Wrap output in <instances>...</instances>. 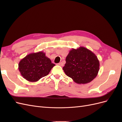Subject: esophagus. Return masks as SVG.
I'll return each instance as SVG.
<instances>
[{
	"label": "esophagus",
	"instance_id": "obj_1",
	"mask_svg": "<svg viewBox=\"0 0 122 122\" xmlns=\"http://www.w3.org/2000/svg\"><path fill=\"white\" fill-rule=\"evenodd\" d=\"M58 65H59V66H61V67H62V66H64V64H63V63H62V62H60V63L59 64H58Z\"/></svg>",
	"mask_w": 122,
	"mask_h": 122
}]
</instances>
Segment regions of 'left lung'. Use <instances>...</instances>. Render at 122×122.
Returning <instances> with one entry per match:
<instances>
[{"label":"left lung","instance_id":"1","mask_svg":"<svg viewBox=\"0 0 122 122\" xmlns=\"http://www.w3.org/2000/svg\"><path fill=\"white\" fill-rule=\"evenodd\" d=\"M63 70L66 75L78 84H86L96 78L100 63L96 55L84 47L73 48L66 58Z\"/></svg>","mask_w":122,"mask_h":122}]
</instances>
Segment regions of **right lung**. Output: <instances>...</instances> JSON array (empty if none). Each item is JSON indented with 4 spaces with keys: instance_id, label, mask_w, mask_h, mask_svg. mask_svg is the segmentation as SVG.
<instances>
[{
    "instance_id": "right-lung-1",
    "label": "right lung",
    "mask_w": 122,
    "mask_h": 122,
    "mask_svg": "<svg viewBox=\"0 0 122 122\" xmlns=\"http://www.w3.org/2000/svg\"><path fill=\"white\" fill-rule=\"evenodd\" d=\"M55 64L46 56L43 51L31 53L20 61L18 69L24 78L30 82H36L48 75Z\"/></svg>"
}]
</instances>
